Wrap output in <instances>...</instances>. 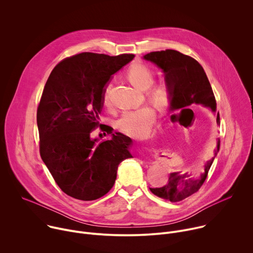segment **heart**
<instances>
[{
    "label": "heart",
    "mask_w": 253,
    "mask_h": 253,
    "mask_svg": "<svg viewBox=\"0 0 253 253\" xmlns=\"http://www.w3.org/2000/svg\"><path fill=\"white\" fill-rule=\"evenodd\" d=\"M128 77L131 82L141 89H147L154 80V73L151 68L144 64L133 65L128 70ZM111 83L104 85L101 93V102L105 107L111 105L110 101ZM152 98L158 103H165L168 99V92L162 86H156L151 91ZM156 119V112L150 106H143L135 110H127L116 120V128L123 134L134 137L143 138L147 136Z\"/></svg>",
    "instance_id": "heart-1"
}]
</instances>
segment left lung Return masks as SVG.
I'll use <instances>...</instances> for the list:
<instances>
[{
	"label": "left lung",
	"instance_id": "1",
	"mask_svg": "<svg viewBox=\"0 0 253 253\" xmlns=\"http://www.w3.org/2000/svg\"><path fill=\"white\" fill-rule=\"evenodd\" d=\"M144 59L155 63L165 73V81L171 98V111L182 109L193 104H202L216 111V101L209 80L202 66L192 57L184 55L176 50L150 52ZM176 114L171 115L175 116ZM216 122L220 124L219 112ZM220 147V140L217 141L214 155H217ZM214 158L204 166V172L198 176L192 173H171L168 183L161 188H150L151 192L171 202L181 201L197 192L204 183L208 171Z\"/></svg>",
	"mask_w": 253,
	"mask_h": 253
}]
</instances>
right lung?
<instances>
[{"label":"right lung","mask_w":253,"mask_h":253,"mask_svg":"<svg viewBox=\"0 0 253 253\" xmlns=\"http://www.w3.org/2000/svg\"><path fill=\"white\" fill-rule=\"evenodd\" d=\"M135 55L80 53L62 60L51 72L37 109L40 155L67 195L90 201L113 187L118 165L131 158L132 139L98 121L101 93L110 77ZM98 126L113 139L97 143Z\"/></svg>","instance_id":"obj_1"}]
</instances>
